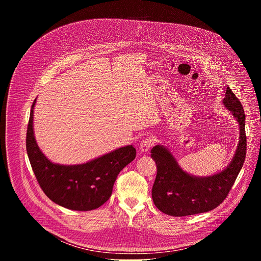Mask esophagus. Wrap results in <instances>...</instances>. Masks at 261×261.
Listing matches in <instances>:
<instances>
[{
	"mask_svg": "<svg viewBox=\"0 0 261 261\" xmlns=\"http://www.w3.org/2000/svg\"><path fill=\"white\" fill-rule=\"evenodd\" d=\"M155 143H156V139L154 137H145L140 143V146H139L140 152L146 153Z\"/></svg>",
	"mask_w": 261,
	"mask_h": 261,
	"instance_id": "34e87169",
	"label": "esophagus"
}]
</instances>
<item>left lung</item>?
I'll return each mask as SVG.
<instances>
[{
	"mask_svg": "<svg viewBox=\"0 0 261 261\" xmlns=\"http://www.w3.org/2000/svg\"><path fill=\"white\" fill-rule=\"evenodd\" d=\"M223 103L231 110L240 124V142L233 160L222 172L208 177L192 176L179 168L165 147L155 145L151 150V157L157 165L152 197L162 213L173 217L205 213L220 205L231 190L246 158L245 111L229 87Z\"/></svg>",
	"mask_w": 261,
	"mask_h": 261,
	"instance_id": "8db88e82",
	"label": "left lung"
}]
</instances>
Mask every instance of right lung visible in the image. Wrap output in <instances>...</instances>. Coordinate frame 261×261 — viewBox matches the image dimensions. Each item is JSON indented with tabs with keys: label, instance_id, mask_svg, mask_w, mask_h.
<instances>
[{
	"label": "right lung",
	"instance_id": "add662e5",
	"mask_svg": "<svg viewBox=\"0 0 261 261\" xmlns=\"http://www.w3.org/2000/svg\"><path fill=\"white\" fill-rule=\"evenodd\" d=\"M32 104L27 130V153L36 179L45 195L59 205L74 211H92L105 203L121 170L136 157L132 145L82 165L65 166L51 163L39 150L33 132Z\"/></svg>",
	"mask_w": 261,
	"mask_h": 261
}]
</instances>
